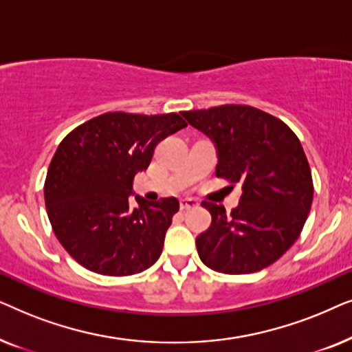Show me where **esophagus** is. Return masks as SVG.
<instances>
[{
	"label": "esophagus",
	"instance_id": "esophagus-1",
	"mask_svg": "<svg viewBox=\"0 0 352 352\" xmlns=\"http://www.w3.org/2000/svg\"><path fill=\"white\" fill-rule=\"evenodd\" d=\"M197 205H199V201L194 200V199H182V200L179 201L181 210H190V208H195Z\"/></svg>",
	"mask_w": 352,
	"mask_h": 352
}]
</instances>
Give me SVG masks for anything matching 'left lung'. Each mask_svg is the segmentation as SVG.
<instances>
[{
	"label": "left lung",
	"instance_id": "left-lung-1",
	"mask_svg": "<svg viewBox=\"0 0 352 352\" xmlns=\"http://www.w3.org/2000/svg\"><path fill=\"white\" fill-rule=\"evenodd\" d=\"M181 113L216 144V176L243 190L230 213L201 201L211 214L210 228L195 240L201 263L223 274L271 266L300 237L314 197L300 139L280 118L252 105Z\"/></svg>",
	"mask_w": 352,
	"mask_h": 352
}]
</instances>
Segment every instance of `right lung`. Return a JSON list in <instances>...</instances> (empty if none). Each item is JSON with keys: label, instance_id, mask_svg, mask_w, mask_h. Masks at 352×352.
Segmentation results:
<instances>
[{"label": "right lung", "instance_id": "obj_1", "mask_svg": "<svg viewBox=\"0 0 352 352\" xmlns=\"http://www.w3.org/2000/svg\"><path fill=\"white\" fill-rule=\"evenodd\" d=\"M186 126L177 113L107 112L62 139L47 168L45 204L57 240L76 263L123 277L160 258L179 201L136 197L139 206H133L128 195L157 144Z\"/></svg>", "mask_w": 352, "mask_h": 352}]
</instances>
